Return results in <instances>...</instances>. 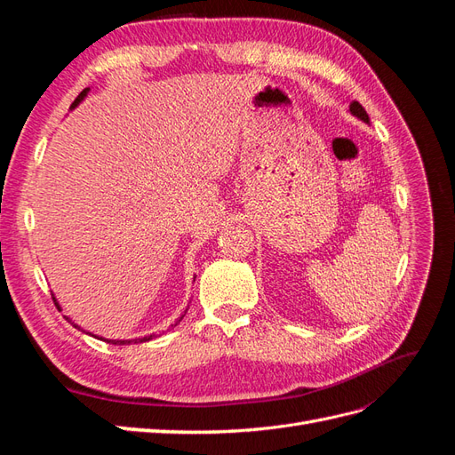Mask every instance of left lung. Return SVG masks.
<instances>
[{
    "mask_svg": "<svg viewBox=\"0 0 455 455\" xmlns=\"http://www.w3.org/2000/svg\"><path fill=\"white\" fill-rule=\"evenodd\" d=\"M349 112L353 114V116H356V117H359V119H363L364 123H368L370 119H368V114H366V109L359 104V102H351V106H349Z\"/></svg>",
    "mask_w": 455,
    "mask_h": 455,
    "instance_id": "obj_1",
    "label": "left lung"
}]
</instances>
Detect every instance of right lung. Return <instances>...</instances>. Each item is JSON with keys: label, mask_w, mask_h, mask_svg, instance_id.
<instances>
[{"label": "right lung", "mask_w": 455, "mask_h": 455, "mask_svg": "<svg viewBox=\"0 0 455 455\" xmlns=\"http://www.w3.org/2000/svg\"><path fill=\"white\" fill-rule=\"evenodd\" d=\"M87 92H89V89H84V91H81V92L77 94V99L74 100L72 108H76L81 100H84L85 96H87ZM52 299H54V296H52ZM54 301H57V299H54ZM184 315H186V313H184ZM184 315H182V316H184ZM182 316H180V319H182ZM70 323H72V321H70ZM72 324H74V323H72ZM176 324H178V323H176ZM74 326H76V328H79L77 324H74ZM87 334H89V332H87ZM91 336H92V334H91ZM94 338H96V336H94ZM151 338H154V336H144V338H139V339H104V341H108V343H116V346H129V343H142V341H149ZM100 339H102V338H100Z\"/></svg>", "instance_id": "add662e5"}]
</instances>
